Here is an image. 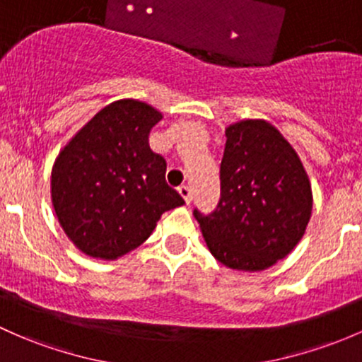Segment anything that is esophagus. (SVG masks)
Here are the masks:
<instances>
[{
    "mask_svg": "<svg viewBox=\"0 0 362 362\" xmlns=\"http://www.w3.org/2000/svg\"><path fill=\"white\" fill-rule=\"evenodd\" d=\"M178 194H180L182 199L185 201V204H189L192 201V192L187 185H180V187H178Z\"/></svg>",
    "mask_w": 362,
    "mask_h": 362,
    "instance_id": "obj_1",
    "label": "esophagus"
}]
</instances>
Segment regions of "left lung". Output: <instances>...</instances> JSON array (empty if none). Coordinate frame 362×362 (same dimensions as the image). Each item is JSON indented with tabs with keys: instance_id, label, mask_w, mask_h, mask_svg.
Returning <instances> with one entry per match:
<instances>
[{
	"instance_id": "obj_1",
	"label": "left lung",
	"mask_w": 362,
	"mask_h": 362,
	"mask_svg": "<svg viewBox=\"0 0 362 362\" xmlns=\"http://www.w3.org/2000/svg\"><path fill=\"white\" fill-rule=\"evenodd\" d=\"M220 201L211 213L196 208L206 245L235 271H264L298 245L312 213L302 161L272 124L246 119L226 130Z\"/></svg>"
}]
</instances>
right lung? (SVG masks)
<instances>
[{
	"instance_id": "obj_1",
	"label": "right lung",
	"mask_w": 362,
	"mask_h": 362,
	"mask_svg": "<svg viewBox=\"0 0 362 362\" xmlns=\"http://www.w3.org/2000/svg\"><path fill=\"white\" fill-rule=\"evenodd\" d=\"M159 121L161 114L144 102H112L57 158L53 208L83 253L114 260L142 245L163 213L184 204L165 182V158L149 147Z\"/></svg>"
}]
</instances>
